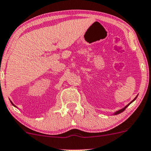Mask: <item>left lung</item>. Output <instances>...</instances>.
Returning <instances> with one entry per match:
<instances>
[{
  "label": "left lung",
  "mask_w": 151,
  "mask_h": 151,
  "mask_svg": "<svg viewBox=\"0 0 151 151\" xmlns=\"http://www.w3.org/2000/svg\"><path fill=\"white\" fill-rule=\"evenodd\" d=\"M137 96H136V97H135V98H134V99L133 100V101H131V102H130L129 103V104H128V105H126V106H125V107H124V108H123L122 109H121V110H117V112H115V113H114V114H113V115H118V114L121 113V112H123V111H124V110H125V109H126L127 108V107L129 106V105L131 104V103H132V102H134V101H135V100H136V99H137Z\"/></svg>",
  "instance_id": "obj_1"
}]
</instances>
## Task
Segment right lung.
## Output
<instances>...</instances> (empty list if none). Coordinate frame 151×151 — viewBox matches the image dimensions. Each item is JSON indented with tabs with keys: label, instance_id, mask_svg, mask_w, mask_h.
<instances>
[{
	"label": "right lung",
	"instance_id": "right-lung-1",
	"mask_svg": "<svg viewBox=\"0 0 151 151\" xmlns=\"http://www.w3.org/2000/svg\"><path fill=\"white\" fill-rule=\"evenodd\" d=\"M10 102H11V103H12V105H13V106H14V107H15V108H17V106H16V105H14V104H13V103H12L11 101H10Z\"/></svg>",
	"mask_w": 151,
	"mask_h": 151
}]
</instances>
